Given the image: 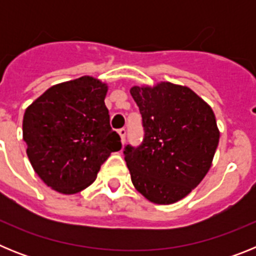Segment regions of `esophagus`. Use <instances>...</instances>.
<instances>
[{"label": "esophagus", "instance_id": "obj_1", "mask_svg": "<svg viewBox=\"0 0 256 256\" xmlns=\"http://www.w3.org/2000/svg\"><path fill=\"white\" fill-rule=\"evenodd\" d=\"M118 133H119V136H120L122 144H124V141H126V128H120V130H118Z\"/></svg>", "mask_w": 256, "mask_h": 256}]
</instances>
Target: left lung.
<instances>
[{
  "mask_svg": "<svg viewBox=\"0 0 256 256\" xmlns=\"http://www.w3.org/2000/svg\"><path fill=\"white\" fill-rule=\"evenodd\" d=\"M144 140L123 154L133 186L155 204L187 196L210 169L219 142L212 108L190 88L164 82L133 87Z\"/></svg>",
  "mask_w": 256,
  "mask_h": 256,
  "instance_id": "1",
  "label": "left lung"
}]
</instances>
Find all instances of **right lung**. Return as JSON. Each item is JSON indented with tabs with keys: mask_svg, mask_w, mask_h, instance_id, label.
<instances>
[{
	"mask_svg": "<svg viewBox=\"0 0 256 256\" xmlns=\"http://www.w3.org/2000/svg\"><path fill=\"white\" fill-rule=\"evenodd\" d=\"M108 86L82 76L48 88L26 110L22 138L32 166L47 186L76 194L96 180L122 148L105 106Z\"/></svg>",
	"mask_w": 256,
	"mask_h": 256,
	"instance_id": "right-lung-1",
	"label": "right lung"
}]
</instances>
